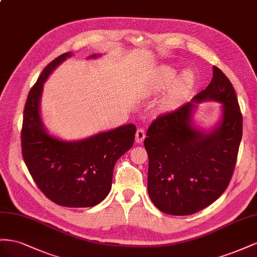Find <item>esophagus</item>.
I'll return each instance as SVG.
<instances>
[{
    "mask_svg": "<svg viewBox=\"0 0 257 257\" xmlns=\"http://www.w3.org/2000/svg\"><path fill=\"white\" fill-rule=\"evenodd\" d=\"M145 139V131L143 128H139L136 134V142L137 143H142Z\"/></svg>",
    "mask_w": 257,
    "mask_h": 257,
    "instance_id": "esophagus-1",
    "label": "esophagus"
}]
</instances>
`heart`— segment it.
<instances>
[{
  "mask_svg": "<svg viewBox=\"0 0 257 257\" xmlns=\"http://www.w3.org/2000/svg\"><path fill=\"white\" fill-rule=\"evenodd\" d=\"M174 77H175V71L173 69H171V68H167L163 72V78H161L160 86L161 87H167V86L171 85ZM189 80H190V75L189 74H184L180 78L178 93H181L183 90L185 89V87L189 83Z\"/></svg>",
  "mask_w": 257,
  "mask_h": 257,
  "instance_id": "1",
  "label": "heart"
}]
</instances>
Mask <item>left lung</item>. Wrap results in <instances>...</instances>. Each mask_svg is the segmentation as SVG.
Segmentation results:
<instances>
[{"label": "left lung", "mask_w": 257, "mask_h": 257, "mask_svg": "<svg viewBox=\"0 0 257 257\" xmlns=\"http://www.w3.org/2000/svg\"><path fill=\"white\" fill-rule=\"evenodd\" d=\"M223 104L222 119L209 133L191 115L201 100ZM242 138V114L230 80L217 67L206 89L172 112L159 115L144 140L148 192L161 212L190 215L213 203L228 186Z\"/></svg>", "instance_id": "left-lung-1"}]
</instances>
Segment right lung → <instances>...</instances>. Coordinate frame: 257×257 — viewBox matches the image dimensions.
Returning a JSON list of instances; mask_svg holds the SVG:
<instances>
[{
	"label": "right lung",
	"mask_w": 257,
	"mask_h": 257,
	"mask_svg": "<svg viewBox=\"0 0 257 257\" xmlns=\"http://www.w3.org/2000/svg\"><path fill=\"white\" fill-rule=\"evenodd\" d=\"M71 56L72 53H65L51 61L29 92L21 150L32 179L48 199L62 207L87 208L100 203L109 193L114 166L133 148L137 128L133 123L123 124L74 142L62 141L47 133L40 115L43 84Z\"/></svg>",
	"instance_id": "obj_1"
}]
</instances>
